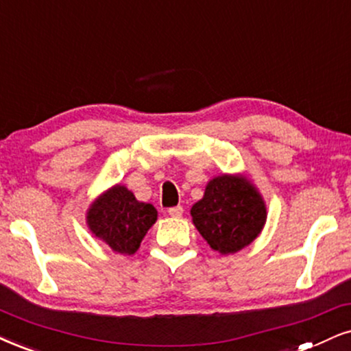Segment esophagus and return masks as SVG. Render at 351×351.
<instances>
[{
	"label": "esophagus",
	"mask_w": 351,
	"mask_h": 351,
	"mask_svg": "<svg viewBox=\"0 0 351 351\" xmlns=\"http://www.w3.org/2000/svg\"><path fill=\"white\" fill-rule=\"evenodd\" d=\"M167 213L172 216V218H180V216H182V213H184V208L180 205H177V206H172V208H169L167 210Z\"/></svg>",
	"instance_id": "esophagus-1"
}]
</instances>
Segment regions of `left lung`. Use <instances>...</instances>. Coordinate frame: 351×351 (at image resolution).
Returning a JSON list of instances; mask_svg holds the SVG:
<instances>
[{"label":"left lung","instance_id":"1","mask_svg":"<svg viewBox=\"0 0 351 351\" xmlns=\"http://www.w3.org/2000/svg\"><path fill=\"white\" fill-rule=\"evenodd\" d=\"M203 239L219 254H234L261 234L267 219L265 202L242 176L211 179L205 195L190 210Z\"/></svg>","mask_w":351,"mask_h":351}]
</instances>
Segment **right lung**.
Wrapping results in <instances>:
<instances>
[{
  "mask_svg": "<svg viewBox=\"0 0 351 351\" xmlns=\"http://www.w3.org/2000/svg\"><path fill=\"white\" fill-rule=\"evenodd\" d=\"M86 219L90 232L112 250L132 255L158 219V211L151 203L138 202L125 185H114L93 202Z\"/></svg>",
  "mask_w": 351,
  "mask_h": 351,
  "instance_id": "add662e5",
  "label": "right lung"
}]
</instances>
